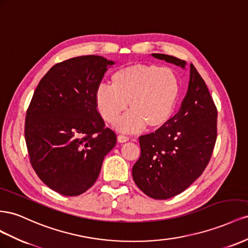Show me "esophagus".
<instances>
[{"mask_svg": "<svg viewBox=\"0 0 248 248\" xmlns=\"http://www.w3.org/2000/svg\"><path fill=\"white\" fill-rule=\"evenodd\" d=\"M117 140H118V142H125V141L129 140V137L125 135H118Z\"/></svg>", "mask_w": 248, "mask_h": 248, "instance_id": "esophagus-1", "label": "esophagus"}]
</instances>
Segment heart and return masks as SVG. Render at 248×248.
Returning <instances> with one entry per match:
<instances>
[{
    "mask_svg": "<svg viewBox=\"0 0 248 248\" xmlns=\"http://www.w3.org/2000/svg\"><path fill=\"white\" fill-rule=\"evenodd\" d=\"M180 95V80L171 68L154 63H133L120 67L111 76V86L100 85L95 104L105 122L114 124L125 133L141 131L146 124L160 129L171 118Z\"/></svg>",
    "mask_w": 248,
    "mask_h": 248,
    "instance_id": "b5f03b06",
    "label": "heart"
}]
</instances>
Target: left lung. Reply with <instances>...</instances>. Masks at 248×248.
I'll return each mask as SVG.
<instances>
[{
	"instance_id": "1",
	"label": "left lung",
	"mask_w": 248,
	"mask_h": 248,
	"mask_svg": "<svg viewBox=\"0 0 248 248\" xmlns=\"http://www.w3.org/2000/svg\"><path fill=\"white\" fill-rule=\"evenodd\" d=\"M155 58L185 67L173 56ZM186 96L178 113L154 133L139 137L140 158L133 166V180L154 200H167L187 189L206 169L217 138V108L206 83L190 64Z\"/></svg>"
}]
</instances>
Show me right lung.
<instances>
[{"mask_svg": "<svg viewBox=\"0 0 248 248\" xmlns=\"http://www.w3.org/2000/svg\"><path fill=\"white\" fill-rule=\"evenodd\" d=\"M112 64L95 55L70 58L55 64L34 91L25 122L30 163L61 195L77 196L93 187L105 155L116 144L94 97Z\"/></svg>", "mask_w": 248, "mask_h": 248, "instance_id": "right-lung-1", "label": "right lung"}]
</instances>
